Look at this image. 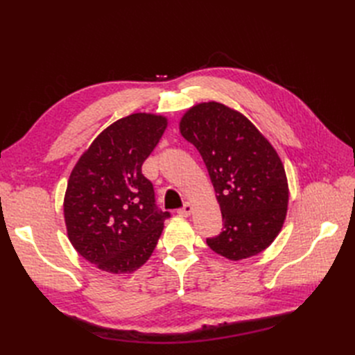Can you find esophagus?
Segmentation results:
<instances>
[{
  "label": "esophagus",
  "instance_id": "1",
  "mask_svg": "<svg viewBox=\"0 0 355 355\" xmlns=\"http://www.w3.org/2000/svg\"><path fill=\"white\" fill-rule=\"evenodd\" d=\"M192 210H194V209H192V206H191V204L189 202H185L184 204V207H180L179 210H178V213L180 214V216H189V214L192 213Z\"/></svg>",
  "mask_w": 355,
  "mask_h": 355
}]
</instances>
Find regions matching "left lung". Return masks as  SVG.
<instances>
[{"mask_svg":"<svg viewBox=\"0 0 355 355\" xmlns=\"http://www.w3.org/2000/svg\"><path fill=\"white\" fill-rule=\"evenodd\" d=\"M180 133L198 149L218 194L223 228L207 245L231 261L265 250L283 227L288 202L272 145L244 115L218 102L192 106Z\"/></svg>","mask_w":355,"mask_h":355,"instance_id":"left-lung-1","label":"left lung"}]
</instances>
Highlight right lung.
I'll return each instance as SVG.
<instances>
[{
    "instance_id": "obj_1",
    "label": "right lung",
    "mask_w": 355,
    "mask_h": 355,
    "mask_svg": "<svg viewBox=\"0 0 355 355\" xmlns=\"http://www.w3.org/2000/svg\"><path fill=\"white\" fill-rule=\"evenodd\" d=\"M166 127L161 115L121 118L94 139L69 176L63 202L69 241L102 271L127 274L142 266L170 218L142 175Z\"/></svg>"
}]
</instances>
